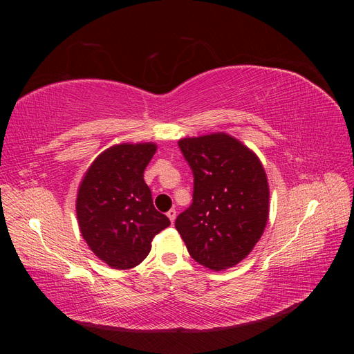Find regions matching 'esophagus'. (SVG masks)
<instances>
[{
    "label": "esophagus",
    "instance_id": "34e87169",
    "mask_svg": "<svg viewBox=\"0 0 354 354\" xmlns=\"http://www.w3.org/2000/svg\"><path fill=\"white\" fill-rule=\"evenodd\" d=\"M167 216H168V218L171 220V223H174V221H176V217H177V211H176L174 208H171V209L167 212Z\"/></svg>",
    "mask_w": 354,
    "mask_h": 354
}]
</instances>
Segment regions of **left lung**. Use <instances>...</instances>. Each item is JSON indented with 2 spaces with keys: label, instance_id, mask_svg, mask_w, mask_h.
<instances>
[{
  "label": "left lung",
  "instance_id": "left-lung-1",
  "mask_svg": "<svg viewBox=\"0 0 354 354\" xmlns=\"http://www.w3.org/2000/svg\"><path fill=\"white\" fill-rule=\"evenodd\" d=\"M178 146L194 171V203L176 220L192 259L211 270L241 263L269 220L261 160L227 133L186 137Z\"/></svg>",
  "mask_w": 354,
  "mask_h": 354
}]
</instances>
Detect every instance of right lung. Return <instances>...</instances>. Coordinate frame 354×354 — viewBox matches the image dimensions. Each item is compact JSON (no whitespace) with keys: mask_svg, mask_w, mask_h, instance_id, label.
<instances>
[{"mask_svg":"<svg viewBox=\"0 0 354 354\" xmlns=\"http://www.w3.org/2000/svg\"><path fill=\"white\" fill-rule=\"evenodd\" d=\"M156 145L121 143L95 158L81 180L77 218L94 255L116 270L140 264L169 220L153 207L143 173Z\"/></svg>","mask_w":354,"mask_h":354,"instance_id":"obj_1","label":"right lung"}]
</instances>
